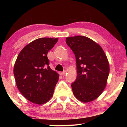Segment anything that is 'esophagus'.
I'll return each instance as SVG.
<instances>
[{"label":"esophagus","mask_w":127,"mask_h":127,"mask_svg":"<svg viewBox=\"0 0 127 127\" xmlns=\"http://www.w3.org/2000/svg\"><path fill=\"white\" fill-rule=\"evenodd\" d=\"M66 73V71L65 70H64L63 72H59V74L61 75V76H63V75L65 74Z\"/></svg>","instance_id":"esophagus-1"}]
</instances>
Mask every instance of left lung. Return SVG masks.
Masks as SVG:
<instances>
[{
	"label": "left lung",
	"mask_w": 127,
	"mask_h": 127,
	"mask_svg": "<svg viewBox=\"0 0 127 127\" xmlns=\"http://www.w3.org/2000/svg\"><path fill=\"white\" fill-rule=\"evenodd\" d=\"M66 43L76 59L77 78L71 84L77 99L88 102L97 98L104 91L109 74V64L99 45L86 36L66 38Z\"/></svg>",
	"instance_id": "8db88e82"
}]
</instances>
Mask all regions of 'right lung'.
<instances>
[{
  "mask_svg": "<svg viewBox=\"0 0 127 127\" xmlns=\"http://www.w3.org/2000/svg\"><path fill=\"white\" fill-rule=\"evenodd\" d=\"M58 40L42 37L33 41L21 51L14 64L17 88L26 98L35 104H45L53 95L59 74L49 66L47 54Z\"/></svg>",
  "mask_w": 127,
  "mask_h": 127,
  "instance_id": "1",
  "label": "right lung"
}]
</instances>
